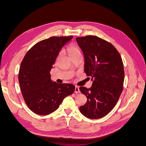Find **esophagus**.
<instances>
[{"mask_svg": "<svg viewBox=\"0 0 146 146\" xmlns=\"http://www.w3.org/2000/svg\"><path fill=\"white\" fill-rule=\"evenodd\" d=\"M75 93H80V89H79V88L78 86H76V88H75Z\"/></svg>", "mask_w": 146, "mask_h": 146, "instance_id": "obj_1", "label": "esophagus"}]
</instances>
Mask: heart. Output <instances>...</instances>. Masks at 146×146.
<instances>
[{"label": "heart", "instance_id": "heart-1", "mask_svg": "<svg viewBox=\"0 0 146 146\" xmlns=\"http://www.w3.org/2000/svg\"><path fill=\"white\" fill-rule=\"evenodd\" d=\"M66 50H67V52H68V54L70 56V57H72V58L79 55H82L81 48L78 46L76 44H70L66 48ZM61 55V52H60L58 56H57V60L60 58Z\"/></svg>", "mask_w": 146, "mask_h": 146}]
</instances>
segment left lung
<instances>
[{
	"label": "left lung",
	"instance_id": "obj_1",
	"mask_svg": "<svg viewBox=\"0 0 146 146\" xmlns=\"http://www.w3.org/2000/svg\"><path fill=\"white\" fill-rule=\"evenodd\" d=\"M76 40L85 56V72L93 80L89 89L80 87L88 99L80 107V111L88 118L100 119L111 111L122 92V60L114 46L100 38L88 35Z\"/></svg>",
	"mask_w": 146,
	"mask_h": 146
}]
</instances>
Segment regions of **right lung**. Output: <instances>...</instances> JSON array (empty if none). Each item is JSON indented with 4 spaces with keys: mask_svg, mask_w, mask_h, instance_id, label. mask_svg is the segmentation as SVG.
I'll return each mask as SVG.
<instances>
[{
    "mask_svg": "<svg viewBox=\"0 0 146 146\" xmlns=\"http://www.w3.org/2000/svg\"><path fill=\"white\" fill-rule=\"evenodd\" d=\"M73 38L52 36L37 42L26 53L22 61L18 80L26 105L39 115H47L58 108L75 86L57 83L50 79V71L61 48Z\"/></svg>",
    "mask_w": 146,
    "mask_h": 146,
    "instance_id": "1",
    "label": "right lung"
}]
</instances>
